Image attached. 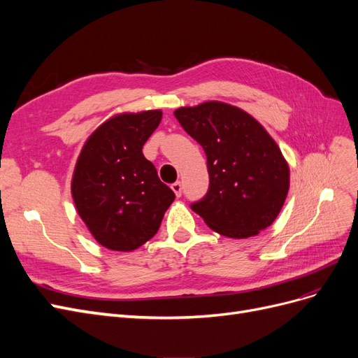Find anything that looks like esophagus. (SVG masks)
I'll list each match as a JSON object with an SVG mask.
<instances>
[{
	"label": "esophagus",
	"instance_id": "1",
	"mask_svg": "<svg viewBox=\"0 0 358 358\" xmlns=\"http://www.w3.org/2000/svg\"><path fill=\"white\" fill-rule=\"evenodd\" d=\"M171 189H173V192L176 194V197H180V196H182V183H180V182L171 183Z\"/></svg>",
	"mask_w": 358,
	"mask_h": 358
}]
</instances>
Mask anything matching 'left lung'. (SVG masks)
Segmentation results:
<instances>
[{
  "label": "left lung",
  "mask_w": 358,
  "mask_h": 358,
  "mask_svg": "<svg viewBox=\"0 0 358 358\" xmlns=\"http://www.w3.org/2000/svg\"><path fill=\"white\" fill-rule=\"evenodd\" d=\"M175 116L204 149L209 189L191 204L210 229L245 239L276 220L289 187V169L262 124L234 107L208 101Z\"/></svg>",
  "instance_id": "1"
}]
</instances>
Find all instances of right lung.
Listing matches in <instances>:
<instances>
[{
	"instance_id": "1",
	"label": "right lung",
	"mask_w": 358,
	"mask_h": 358,
	"mask_svg": "<svg viewBox=\"0 0 358 358\" xmlns=\"http://www.w3.org/2000/svg\"><path fill=\"white\" fill-rule=\"evenodd\" d=\"M161 117V110H148L109 119L86 140L76 162V209L95 241L113 251H133L152 239L175 200L142 152Z\"/></svg>"
}]
</instances>
